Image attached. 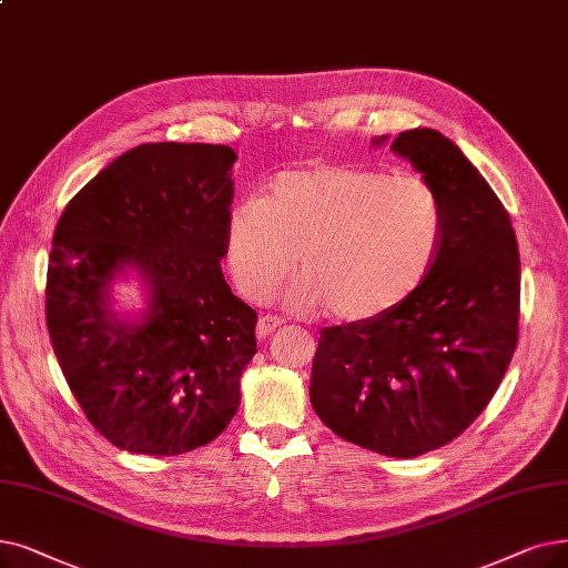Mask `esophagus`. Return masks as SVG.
Here are the masks:
<instances>
[{
    "label": "esophagus",
    "instance_id": "esophagus-1",
    "mask_svg": "<svg viewBox=\"0 0 568 568\" xmlns=\"http://www.w3.org/2000/svg\"><path fill=\"white\" fill-rule=\"evenodd\" d=\"M281 325H283V317H278V315H262L260 323H257V336L266 338L271 332L278 329Z\"/></svg>",
    "mask_w": 568,
    "mask_h": 568
}]
</instances>
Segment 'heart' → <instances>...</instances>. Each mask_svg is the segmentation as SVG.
Segmentation results:
<instances>
[{
    "label": "heart",
    "mask_w": 568,
    "mask_h": 568,
    "mask_svg": "<svg viewBox=\"0 0 568 568\" xmlns=\"http://www.w3.org/2000/svg\"><path fill=\"white\" fill-rule=\"evenodd\" d=\"M443 236L436 190L420 176L355 164L283 171L225 217V264L239 292L266 302L300 260L287 304L368 323L427 278Z\"/></svg>",
    "instance_id": "obj_1"
}]
</instances>
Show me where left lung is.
I'll list each match as a JSON object with an SVG mask.
<instances>
[{
    "label": "left lung",
    "instance_id": "1",
    "mask_svg": "<svg viewBox=\"0 0 568 568\" xmlns=\"http://www.w3.org/2000/svg\"><path fill=\"white\" fill-rule=\"evenodd\" d=\"M389 151L438 194V255L397 308L320 332L308 392L336 436L408 459L457 438L495 397L517 345L520 253L499 196L448 136L406 130Z\"/></svg>",
    "mask_w": 568,
    "mask_h": 568
}]
</instances>
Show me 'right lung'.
<instances>
[{
  "label": "right lung",
  "mask_w": 568,
  "mask_h": 568,
  "mask_svg": "<svg viewBox=\"0 0 568 568\" xmlns=\"http://www.w3.org/2000/svg\"><path fill=\"white\" fill-rule=\"evenodd\" d=\"M230 145L143 143L67 204L53 236L45 323L88 420L113 446L181 455L206 446L241 404L257 313L227 285ZM136 280L144 308H114Z\"/></svg>",
  "instance_id": "1"
}]
</instances>
